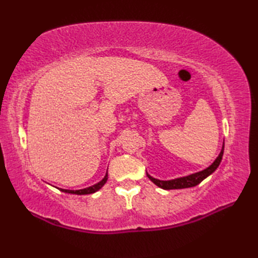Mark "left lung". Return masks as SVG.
Wrapping results in <instances>:
<instances>
[{"instance_id":"1","label":"left lung","mask_w":258,"mask_h":258,"mask_svg":"<svg viewBox=\"0 0 258 258\" xmlns=\"http://www.w3.org/2000/svg\"><path fill=\"white\" fill-rule=\"evenodd\" d=\"M223 153H224V143H223L220 154H218V156L215 158V161H214L210 166L206 167L205 169H203V171L186 175V176H183V177L163 180V179H158V178L151 176V175L147 172H146V175L153 183L163 189H182V188L194 187V186L199 185L202 180H204L206 177H208L211 174H213L216 171L217 167L220 166V164H221Z\"/></svg>"}]
</instances>
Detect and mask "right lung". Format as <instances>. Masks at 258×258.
Masks as SVG:
<instances>
[{
    "instance_id": "add662e5",
    "label": "right lung",
    "mask_w": 258,
    "mask_h": 258,
    "mask_svg": "<svg viewBox=\"0 0 258 258\" xmlns=\"http://www.w3.org/2000/svg\"><path fill=\"white\" fill-rule=\"evenodd\" d=\"M107 178H108V175H107V172L105 174V176L103 177L102 180H100V182L92 185V186H89V187H85V188H82V189H65V188H58L56 187L57 189H59L61 191H63V193H69V194H75V195H87V194H93L95 193V191H97L98 189H101L104 185H105V183L107 182Z\"/></svg>"
}]
</instances>
